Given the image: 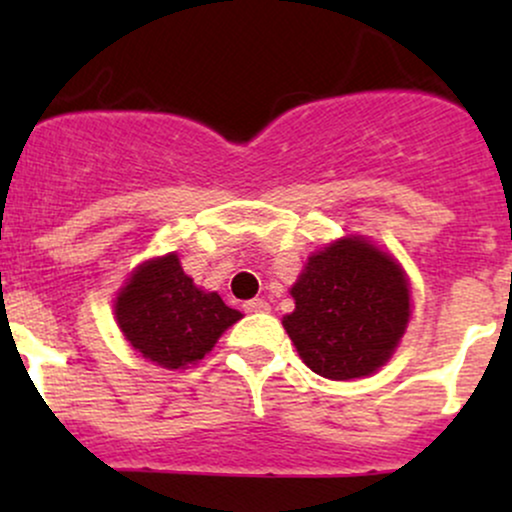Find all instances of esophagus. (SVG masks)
Masks as SVG:
<instances>
[{"mask_svg":"<svg viewBox=\"0 0 512 512\" xmlns=\"http://www.w3.org/2000/svg\"><path fill=\"white\" fill-rule=\"evenodd\" d=\"M245 313H269V303L262 301V298H252V301L243 303Z\"/></svg>","mask_w":512,"mask_h":512,"instance_id":"esophagus-1","label":"esophagus"}]
</instances>
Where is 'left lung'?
Wrapping results in <instances>:
<instances>
[{
    "label": "left lung",
    "instance_id": "8db88e82",
    "mask_svg": "<svg viewBox=\"0 0 512 512\" xmlns=\"http://www.w3.org/2000/svg\"><path fill=\"white\" fill-rule=\"evenodd\" d=\"M293 313L281 325L313 373L330 380L373 375L407 332V272L363 236H344L313 252L291 286Z\"/></svg>",
    "mask_w": 512,
    "mask_h": 512
}]
</instances>
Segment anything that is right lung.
Listing matches in <instances>:
<instances>
[{
	"instance_id": "right-lung-1",
	"label": "right lung",
	"mask_w": 512,
	"mask_h": 512,
	"mask_svg": "<svg viewBox=\"0 0 512 512\" xmlns=\"http://www.w3.org/2000/svg\"><path fill=\"white\" fill-rule=\"evenodd\" d=\"M113 308L129 346L166 370L195 366L243 317L216 291L199 289L182 272L178 252L137 264Z\"/></svg>"
}]
</instances>
